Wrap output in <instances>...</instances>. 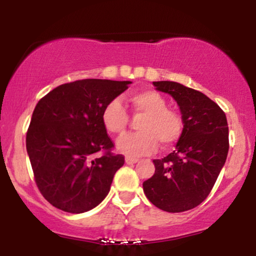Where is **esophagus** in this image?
<instances>
[{
	"mask_svg": "<svg viewBox=\"0 0 256 256\" xmlns=\"http://www.w3.org/2000/svg\"><path fill=\"white\" fill-rule=\"evenodd\" d=\"M125 162L128 164V165H134V164L138 162V158H125Z\"/></svg>",
	"mask_w": 256,
	"mask_h": 256,
	"instance_id": "34e87169",
	"label": "esophagus"
}]
</instances>
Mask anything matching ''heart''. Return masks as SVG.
<instances>
[{
  "label": "heart",
  "instance_id": "1",
  "mask_svg": "<svg viewBox=\"0 0 256 256\" xmlns=\"http://www.w3.org/2000/svg\"><path fill=\"white\" fill-rule=\"evenodd\" d=\"M128 102L134 116H140L138 132L124 134L116 140V148L128 156L150 154L158 148L174 146L183 134V119L178 112L167 107L166 98L155 90H142L130 95ZM104 128L112 134H122L128 128V112L119 100L114 98L104 107L101 114Z\"/></svg>",
  "mask_w": 256,
  "mask_h": 256
}]
</instances>
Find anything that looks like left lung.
<instances>
[{
	"label": "left lung",
	"instance_id": "obj_1",
	"mask_svg": "<svg viewBox=\"0 0 256 256\" xmlns=\"http://www.w3.org/2000/svg\"><path fill=\"white\" fill-rule=\"evenodd\" d=\"M152 84L177 101L184 128L176 150L152 160L155 173L143 183V192L165 212H185L204 201L224 166L228 152V120L224 110L198 90L176 82Z\"/></svg>",
	"mask_w": 256,
	"mask_h": 256
}]
</instances>
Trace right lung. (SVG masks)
Segmentation results:
<instances>
[{
	"instance_id": "add662e5",
	"label": "right lung",
	"mask_w": 256,
	"mask_h": 256,
	"mask_svg": "<svg viewBox=\"0 0 256 256\" xmlns=\"http://www.w3.org/2000/svg\"><path fill=\"white\" fill-rule=\"evenodd\" d=\"M131 82L82 79L46 94L32 113L26 149L38 190L49 204L84 213L104 201L124 165L101 122L104 107ZM98 152L102 154L95 157Z\"/></svg>"
}]
</instances>
